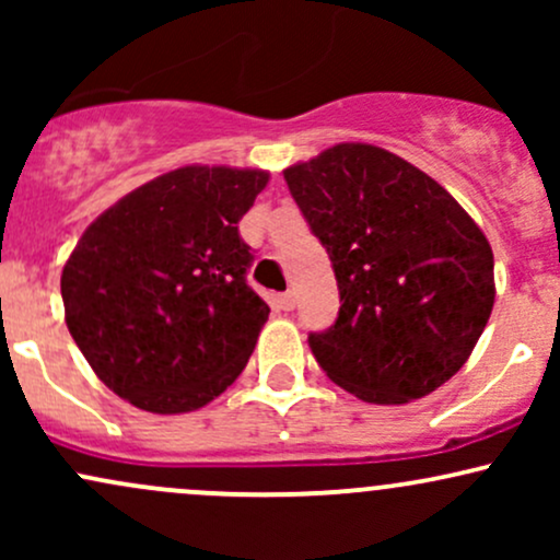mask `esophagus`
I'll return each mask as SVG.
<instances>
[{
	"label": "esophagus",
	"mask_w": 560,
	"mask_h": 560,
	"mask_svg": "<svg viewBox=\"0 0 560 560\" xmlns=\"http://www.w3.org/2000/svg\"><path fill=\"white\" fill-rule=\"evenodd\" d=\"M276 305H279L281 311H292V307H294V294L292 292L279 294V298H276Z\"/></svg>",
	"instance_id": "1"
}]
</instances>
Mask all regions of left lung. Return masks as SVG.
Here are the masks:
<instances>
[{
	"instance_id": "obj_1",
	"label": "left lung",
	"mask_w": 560,
	"mask_h": 560,
	"mask_svg": "<svg viewBox=\"0 0 560 560\" xmlns=\"http://www.w3.org/2000/svg\"><path fill=\"white\" fill-rule=\"evenodd\" d=\"M329 253L339 316L307 334L334 384L402 405L458 374L494 302L492 247L432 176L374 144H337L284 171Z\"/></svg>"
}]
</instances>
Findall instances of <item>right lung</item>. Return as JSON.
I'll return each mask as SVG.
<instances>
[{"label":"right lung","mask_w":560,"mask_h":560,"mask_svg":"<svg viewBox=\"0 0 560 560\" xmlns=\"http://www.w3.org/2000/svg\"><path fill=\"white\" fill-rule=\"evenodd\" d=\"M268 173H163L105 210L62 268L66 324L94 374L150 413H186L242 374L271 307L247 284L242 215Z\"/></svg>","instance_id":"obj_1"}]
</instances>
